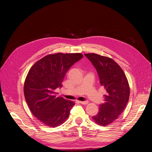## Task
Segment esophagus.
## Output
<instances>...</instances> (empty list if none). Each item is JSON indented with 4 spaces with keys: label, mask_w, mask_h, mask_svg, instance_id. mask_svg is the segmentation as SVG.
<instances>
[{
    "label": "esophagus",
    "mask_w": 152,
    "mask_h": 152,
    "mask_svg": "<svg viewBox=\"0 0 152 152\" xmlns=\"http://www.w3.org/2000/svg\"><path fill=\"white\" fill-rule=\"evenodd\" d=\"M79 102L81 103V104H83V105H87V103H88V102H87V101H79Z\"/></svg>",
    "instance_id": "1"
}]
</instances>
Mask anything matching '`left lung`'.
<instances>
[{"label":"left lung","instance_id":"left-lung-1","mask_svg":"<svg viewBox=\"0 0 152 152\" xmlns=\"http://www.w3.org/2000/svg\"><path fill=\"white\" fill-rule=\"evenodd\" d=\"M96 69L100 85L106 91L104 103L92 117L97 124L105 126L118 119L129 101L130 88L122 68L113 60L95 53H85Z\"/></svg>","mask_w":152,"mask_h":152}]
</instances>
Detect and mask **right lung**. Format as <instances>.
Here are the masks:
<instances>
[{
  "mask_svg": "<svg viewBox=\"0 0 152 152\" xmlns=\"http://www.w3.org/2000/svg\"><path fill=\"white\" fill-rule=\"evenodd\" d=\"M83 57L80 53H57L45 56L32 66L24 84L29 110L44 124L55 127L68 119L74 102L56 96L67 71Z\"/></svg>",
  "mask_w": 152,
  "mask_h": 152,
  "instance_id": "obj_1",
  "label": "right lung"
}]
</instances>
